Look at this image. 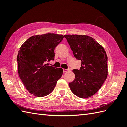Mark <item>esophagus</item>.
Masks as SVG:
<instances>
[{
    "instance_id": "34e87169",
    "label": "esophagus",
    "mask_w": 127,
    "mask_h": 127,
    "mask_svg": "<svg viewBox=\"0 0 127 127\" xmlns=\"http://www.w3.org/2000/svg\"><path fill=\"white\" fill-rule=\"evenodd\" d=\"M63 72H67L68 71L70 70L69 69H63Z\"/></svg>"
}]
</instances>
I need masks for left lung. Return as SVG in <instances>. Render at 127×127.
I'll list each match as a JSON object with an SVG mask.
<instances>
[{"label": "left lung", "instance_id": "obj_1", "mask_svg": "<svg viewBox=\"0 0 127 127\" xmlns=\"http://www.w3.org/2000/svg\"><path fill=\"white\" fill-rule=\"evenodd\" d=\"M74 56L81 61L80 70H72L75 80L69 83L75 95L87 98L101 88L108 74L105 49L93 38L83 35H65Z\"/></svg>", "mask_w": 127, "mask_h": 127}]
</instances>
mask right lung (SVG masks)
<instances>
[{
  "label": "right lung",
  "mask_w": 127,
  "mask_h": 127,
  "mask_svg": "<svg viewBox=\"0 0 127 127\" xmlns=\"http://www.w3.org/2000/svg\"><path fill=\"white\" fill-rule=\"evenodd\" d=\"M63 37L53 33L36 35L20 47L17 57L18 74L26 88L34 96L48 95L63 74L62 68L45 63L54 60V50Z\"/></svg>",
  "instance_id": "1"
}]
</instances>
